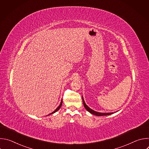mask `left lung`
<instances>
[{
    "label": "left lung",
    "mask_w": 149,
    "mask_h": 149,
    "mask_svg": "<svg viewBox=\"0 0 149 149\" xmlns=\"http://www.w3.org/2000/svg\"><path fill=\"white\" fill-rule=\"evenodd\" d=\"M82 101H83V104H84V107L86 108V109L88 111L90 112L91 114H93L94 115H95L97 116H109V115H111L112 114H113V113H99V112H97V111H94L93 110L91 109L89 107H88V105H87V104H86V102H85L84 100V98L83 97H82Z\"/></svg>",
    "instance_id": "obj_1"
}]
</instances>
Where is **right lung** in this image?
<instances>
[{
	"instance_id": "1",
	"label": "right lung",
	"mask_w": 149,
	"mask_h": 149,
	"mask_svg": "<svg viewBox=\"0 0 149 149\" xmlns=\"http://www.w3.org/2000/svg\"><path fill=\"white\" fill-rule=\"evenodd\" d=\"M62 101H61V103H60V105L58 106V107H57V108L55 109V110L54 111H53L52 113H51V114H49V115L52 114H54V113H55V112H56L57 111H58V110H59V109L61 108V107L62 106Z\"/></svg>"
}]
</instances>
